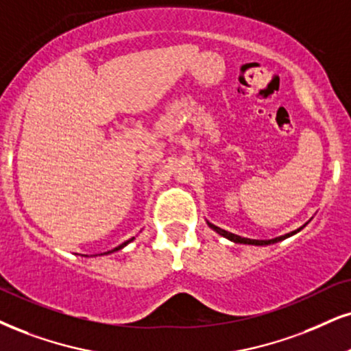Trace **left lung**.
<instances>
[{
	"mask_svg": "<svg viewBox=\"0 0 351 351\" xmlns=\"http://www.w3.org/2000/svg\"><path fill=\"white\" fill-rule=\"evenodd\" d=\"M308 223H309V221H308ZM308 223H306V224H308ZM206 224H208V226H210L211 229H213V231L218 232L219 236L226 237V239L232 241V242H236V244H249V245H268V244H275V242L285 241V239H287V237L295 236L296 232H300L301 229L306 226V224H304V226L298 228V229H295V231L288 232V234H283V236L274 237V239H249V237H241V236H237V234H232V232H229V231H224V229L218 228V226H215V224H213V223H210V221H206Z\"/></svg>",
	"mask_w": 351,
	"mask_h": 351,
	"instance_id": "8db88e82",
	"label": "left lung"
}]
</instances>
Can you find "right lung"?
<instances>
[{"mask_svg":"<svg viewBox=\"0 0 351 351\" xmlns=\"http://www.w3.org/2000/svg\"><path fill=\"white\" fill-rule=\"evenodd\" d=\"M133 239H135V237H132V239H128L127 242H123V244H120L119 247H115V249H112V250H107V252H104V254H99V255H109V254H114V252H117V250H120V249H123L125 245L127 244H130V242H132ZM84 257H89V255H84ZM90 257H94V255H90Z\"/></svg>","mask_w":351,"mask_h":351,"instance_id":"add662e5","label":"right lung"}]
</instances>
